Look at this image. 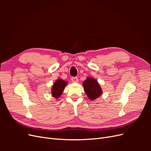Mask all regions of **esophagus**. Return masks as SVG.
<instances>
[{"mask_svg": "<svg viewBox=\"0 0 151 151\" xmlns=\"http://www.w3.org/2000/svg\"><path fill=\"white\" fill-rule=\"evenodd\" d=\"M71 80H72V83H77V82H78V78H77V77H72Z\"/></svg>", "mask_w": 151, "mask_h": 151, "instance_id": "obj_1", "label": "esophagus"}]
</instances>
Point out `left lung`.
Wrapping results in <instances>:
<instances>
[{"label": "left lung", "mask_w": 151, "mask_h": 151, "mask_svg": "<svg viewBox=\"0 0 151 151\" xmlns=\"http://www.w3.org/2000/svg\"><path fill=\"white\" fill-rule=\"evenodd\" d=\"M84 92L91 100H94L102 94V89L98 81L93 77H88L83 84Z\"/></svg>", "instance_id": "obj_1"}]
</instances>
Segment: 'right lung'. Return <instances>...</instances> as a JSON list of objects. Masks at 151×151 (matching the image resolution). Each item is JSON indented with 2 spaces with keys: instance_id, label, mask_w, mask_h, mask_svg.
<instances>
[{
  "instance_id": "obj_1",
  "label": "right lung",
  "mask_w": 151,
  "mask_h": 151,
  "mask_svg": "<svg viewBox=\"0 0 151 151\" xmlns=\"http://www.w3.org/2000/svg\"><path fill=\"white\" fill-rule=\"evenodd\" d=\"M67 83L61 79H57L55 82L52 88V95L55 98H60L64 88L67 86Z\"/></svg>"
}]
</instances>
